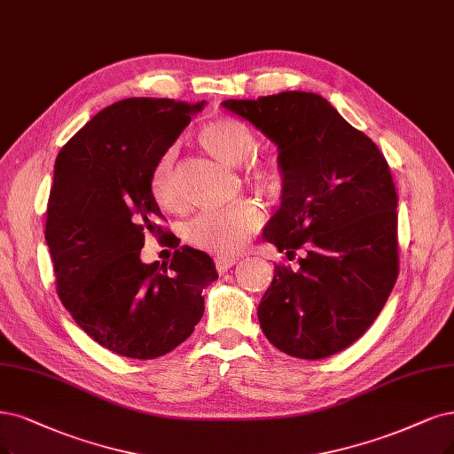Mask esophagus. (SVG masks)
<instances>
[{
	"label": "esophagus",
	"instance_id": "34e87169",
	"mask_svg": "<svg viewBox=\"0 0 454 454\" xmlns=\"http://www.w3.org/2000/svg\"><path fill=\"white\" fill-rule=\"evenodd\" d=\"M236 263H238V258H233V256H216L215 258V265H216L218 273H226L230 267H233Z\"/></svg>",
	"mask_w": 454,
	"mask_h": 454
}]
</instances>
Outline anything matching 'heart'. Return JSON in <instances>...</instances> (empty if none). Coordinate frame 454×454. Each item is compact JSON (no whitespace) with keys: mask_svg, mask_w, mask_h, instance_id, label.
<instances>
[{"mask_svg":"<svg viewBox=\"0 0 454 454\" xmlns=\"http://www.w3.org/2000/svg\"><path fill=\"white\" fill-rule=\"evenodd\" d=\"M200 142L211 155L228 166H243L253 159L256 138L253 130L238 120L221 117L200 130ZM177 147H168L159 157L151 174V191L162 206L172 207L179 201L176 183ZM248 179L263 191L280 187V170L275 164H256L248 170ZM263 213L253 201H241L224 211H204L184 226L189 243L221 254H236L262 228Z\"/></svg>","mask_w":454,"mask_h":454,"instance_id":"obj_1","label":"heart"}]
</instances>
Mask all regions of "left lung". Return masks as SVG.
<instances>
[{"label":"left lung","mask_w":454,"mask_h":454,"mask_svg":"<svg viewBox=\"0 0 454 454\" xmlns=\"http://www.w3.org/2000/svg\"><path fill=\"white\" fill-rule=\"evenodd\" d=\"M278 151L280 209L263 233L299 270L275 265L258 305L262 331L299 359H324L372 325L398 275L396 191L378 145L322 95L224 100Z\"/></svg>","instance_id":"left-lung-1"}]
</instances>
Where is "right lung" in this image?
Listing matches in <instances>:
<instances>
[{
	"label": "right lung",
	"mask_w": 454,
	"mask_h": 454,
	"mask_svg": "<svg viewBox=\"0 0 454 454\" xmlns=\"http://www.w3.org/2000/svg\"><path fill=\"white\" fill-rule=\"evenodd\" d=\"M204 106L123 98L91 117L56 159L44 238L58 295L95 342L123 357L155 359L187 340L204 316L201 292L218 278L213 260L187 245L176 243L160 267L140 258L145 231L162 233L151 174Z\"/></svg>",
	"instance_id": "add662e5"
}]
</instances>
